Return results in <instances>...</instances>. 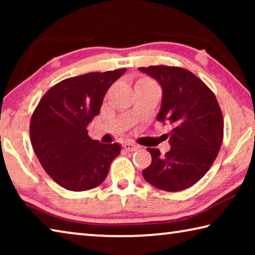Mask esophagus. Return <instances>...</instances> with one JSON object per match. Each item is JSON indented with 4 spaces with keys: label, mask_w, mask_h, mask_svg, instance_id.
<instances>
[{
    "label": "esophagus",
    "mask_w": 255,
    "mask_h": 255,
    "mask_svg": "<svg viewBox=\"0 0 255 255\" xmlns=\"http://www.w3.org/2000/svg\"><path fill=\"white\" fill-rule=\"evenodd\" d=\"M124 149L126 150V152H135V150L138 149V146L135 145L133 143H130V141H127V143H125L123 145Z\"/></svg>",
    "instance_id": "34e87169"
}]
</instances>
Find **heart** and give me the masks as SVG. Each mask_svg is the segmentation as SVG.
I'll list each match as a JSON object with an SVG mask.
<instances>
[{
	"label": "heart",
	"mask_w": 255,
	"mask_h": 255,
	"mask_svg": "<svg viewBox=\"0 0 255 255\" xmlns=\"http://www.w3.org/2000/svg\"><path fill=\"white\" fill-rule=\"evenodd\" d=\"M154 84L155 83H154L152 80H149V79H141V80L138 81L137 86L138 85H154Z\"/></svg>",
	"instance_id": "heart-1"
}]
</instances>
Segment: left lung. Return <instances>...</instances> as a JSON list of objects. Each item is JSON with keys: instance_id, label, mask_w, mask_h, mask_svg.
<instances>
[{"instance_id": "left-lung-1", "label": "left lung", "mask_w": 255, "mask_h": 255, "mask_svg": "<svg viewBox=\"0 0 255 255\" xmlns=\"http://www.w3.org/2000/svg\"><path fill=\"white\" fill-rule=\"evenodd\" d=\"M162 86L158 122L169 124L171 149L161 155L147 148L152 163L143 171L155 188L176 192L192 187L217 157L223 143L224 120L214 92L193 73L182 67H139Z\"/></svg>"}]
</instances>
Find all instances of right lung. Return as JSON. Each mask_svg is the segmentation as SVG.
<instances>
[{"instance_id":"1","label":"right lung","mask_w":255,"mask_h":255,"mask_svg":"<svg viewBox=\"0 0 255 255\" xmlns=\"http://www.w3.org/2000/svg\"><path fill=\"white\" fill-rule=\"evenodd\" d=\"M126 68L88 73L59 82L46 92L30 122L32 148L46 173L60 187L85 191L107 178L120 145L102 144L88 135L108 89Z\"/></svg>"}]
</instances>
